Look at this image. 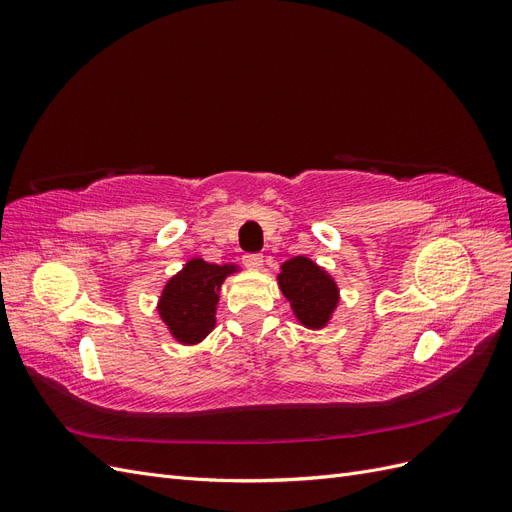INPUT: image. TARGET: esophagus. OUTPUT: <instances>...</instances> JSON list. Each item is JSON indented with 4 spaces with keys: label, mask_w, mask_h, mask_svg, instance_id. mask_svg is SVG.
I'll use <instances>...</instances> for the list:
<instances>
[{
    "label": "esophagus",
    "mask_w": 512,
    "mask_h": 512,
    "mask_svg": "<svg viewBox=\"0 0 512 512\" xmlns=\"http://www.w3.org/2000/svg\"><path fill=\"white\" fill-rule=\"evenodd\" d=\"M262 254H245L243 256V265L247 267V269H260L262 267Z\"/></svg>",
    "instance_id": "obj_1"
}]
</instances>
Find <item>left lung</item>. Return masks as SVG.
I'll return each mask as SVG.
<instances>
[{
	"mask_svg": "<svg viewBox=\"0 0 512 512\" xmlns=\"http://www.w3.org/2000/svg\"><path fill=\"white\" fill-rule=\"evenodd\" d=\"M280 288L290 301L294 316L309 329H322L339 301L331 275L305 256H294L282 265Z\"/></svg>",
	"mask_w": 512,
	"mask_h": 512,
	"instance_id": "8db88e82",
	"label": "left lung"
}]
</instances>
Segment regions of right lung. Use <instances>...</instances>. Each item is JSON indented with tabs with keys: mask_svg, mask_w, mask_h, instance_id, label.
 <instances>
[{
	"mask_svg": "<svg viewBox=\"0 0 512 512\" xmlns=\"http://www.w3.org/2000/svg\"><path fill=\"white\" fill-rule=\"evenodd\" d=\"M235 265H209L194 258L170 280L162 292L158 312L181 344H198L215 327V305L226 275Z\"/></svg>",
	"mask_w": 512,
	"mask_h": 512,
	"instance_id": "1",
	"label": "right lung"
}]
</instances>
